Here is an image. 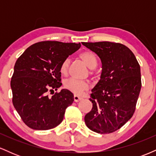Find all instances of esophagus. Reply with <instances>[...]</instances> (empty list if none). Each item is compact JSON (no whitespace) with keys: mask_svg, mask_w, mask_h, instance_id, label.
Instances as JSON below:
<instances>
[{"mask_svg":"<svg viewBox=\"0 0 156 156\" xmlns=\"http://www.w3.org/2000/svg\"><path fill=\"white\" fill-rule=\"evenodd\" d=\"M81 100H82V98H80V97H78L77 95L74 96V101L75 102H78V101H81Z\"/></svg>","mask_w":156,"mask_h":156,"instance_id":"34e87169","label":"esophagus"}]
</instances>
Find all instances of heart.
<instances>
[{
    "label": "heart",
    "instance_id": "obj_1",
    "mask_svg": "<svg viewBox=\"0 0 156 156\" xmlns=\"http://www.w3.org/2000/svg\"><path fill=\"white\" fill-rule=\"evenodd\" d=\"M80 58L85 63L86 65L89 68V74H94V68L98 64V59L92 51H87L81 53L79 55ZM70 60L69 58H65L60 65L59 71L62 75H66L69 69ZM64 87L68 91L73 93L76 95H80L89 89V83L87 80H76L73 78L66 80L64 82Z\"/></svg>",
    "mask_w": 156,
    "mask_h": 156
}]
</instances>
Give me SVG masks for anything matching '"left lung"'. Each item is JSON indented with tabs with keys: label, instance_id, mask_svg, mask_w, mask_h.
<instances>
[{
	"label": "left lung",
	"instance_id": "8db88e82",
	"mask_svg": "<svg viewBox=\"0 0 156 156\" xmlns=\"http://www.w3.org/2000/svg\"><path fill=\"white\" fill-rule=\"evenodd\" d=\"M102 62V73L92 89V108L84 120L92 131L111 133L133 117L141 87L140 65L130 50L112 42H82Z\"/></svg>",
	"mask_w": 156,
	"mask_h": 156
}]
</instances>
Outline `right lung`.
Segmentation results:
<instances>
[{
    "mask_svg": "<svg viewBox=\"0 0 156 156\" xmlns=\"http://www.w3.org/2000/svg\"><path fill=\"white\" fill-rule=\"evenodd\" d=\"M80 48V43L43 41L28 47L17 58L11 80L12 103L23 122L34 130H49L64 119L74 101L67 89L49 92L62 86V62Z\"/></svg>",
    "mask_w": 156,
    "mask_h": 156,
    "instance_id": "right-lung-1",
    "label": "right lung"
}]
</instances>
